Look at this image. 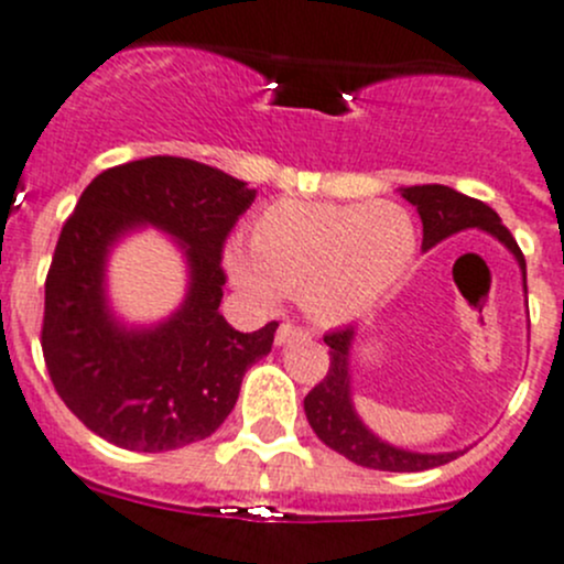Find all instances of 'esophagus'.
I'll list each match as a JSON object with an SVG mask.
<instances>
[{"label": "esophagus", "mask_w": 564, "mask_h": 564, "mask_svg": "<svg viewBox=\"0 0 564 564\" xmlns=\"http://www.w3.org/2000/svg\"><path fill=\"white\" fill-rule=\"evenodd\" d=\"M312 334L306 332V328L295 326V323H282L280 328H276V345H288V343H295V339H310Z\"/></svg>", "instance_id": "esophagus-1"}]
</instances>
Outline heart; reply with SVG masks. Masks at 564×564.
Listing matches in <instances>:
<instances>
[{
  "mask_svg": "<svg viewBox=\"0 0 564 564\" xmlns=\"http://www.w3.org/2000/svg\"><path fill=\"white\" fill-rule=\"evenodd\" d=\"M414 254V219L400 205L276 199L249 225V249L227 247L225 265L265 304L301 295L321 321H350L403 280Z\"/></svg>",
  "mask_w": 564,
  "mask_h": 564,
  "instance_id": "obj_1",
  "label": "heart"
}]
</instances>
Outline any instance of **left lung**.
<instances>
[{
  "mask_svg": "<svg viewBox=\"0 0 564 564\" xmlns=\"http://www.w3.org/2000/svg\"><path fill=\"white\" fill-rule=\"evenodd\" d=\"M400 192H403V197L420 210L422 249H425V252L436 247V243H442L444 238L455 236V232L477 227V230H485L494 238H499V241L516 254L523 274V288H527V260H523L516 238H512L510 230L501 225L499 214H496L494 208H488V205L479 203V199L455 192V188L438 186V183L409 186L400 188ZM354 337V326H343L323 337V343L328 345V359H332L328 361V372L326 378H323V381L304 398L306 420H310L317 438H321L326 447H332L334 453L354 460V464L378 471H425L458 458L460 453L431 455L392 447V444L381 442L372 431H367V425L359 420V414H356L354 400H350L348 365Z\"/></svg>",
  "mask_w": 564,
  "mask_h": 564,
  "instance_id": "8db88e82",
  "label": "left lung"
}]
</instances>
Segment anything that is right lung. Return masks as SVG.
Segmentation results:
<instances>
[{
  "label": "right lung",
  "instance_id": "right-lung-1",
  "mask_svg": "<svg viewBox=\"0 0 564 564\" xmlns=\"http://www.w3.org/2000/svg\"><path fill=\"white\" fill-rule=\"evenodd\" d=\"M252 203L243 181L175 155L111 166L82 192L46 276L41 345L54 389L95 436L166 453L203 442L227 420L243 372L269 354L280 326L243 334L219 312L225 241ZM144 224L184 249L189 293L164 324L128 329L105 301V258Z\"/></svg>",
  "mask_w": 564,
  "mask_h": 564
}]
</instances>
